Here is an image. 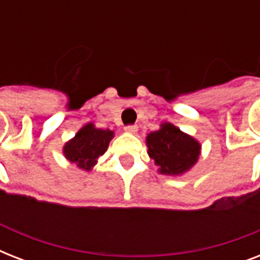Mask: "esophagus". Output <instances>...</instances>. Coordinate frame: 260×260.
<instances>
[{
	"instance_id": "obj_1",
	"label": "esophagus",
	"mask_w": 260,
	"mask_h": 260,
	"mask_svg": "<svg viewBox=\"0 0 260 260\" xmlns=\"http://www.w3.org/2000/svg\"><path fill=\"white\" fill-rule=\"evenodd\" d=\"M124 129H125V132H128V134H136V132H138V125H126Z\"/></svg>"
}]
</instances>
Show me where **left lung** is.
Segmentation results:
<instances>
[{
  "instance_id": "1",
  "label": "left lung",
  "mask_w": 260,
  "mask_h": 260,
  "mask_svg": "<svg viewBox=\"0 0 260 260\" xmlns=\"http://www.w3.org/2000/svg\"><path fill=\"white\" fill-rule=\"evenodd\" d=\"M148 155L159 166V173L181 175L197 163L201 144L179 128L165 122L160 129L147 135Z\"/></svg>"
}]
</instances>
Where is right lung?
<instances>
[{
    "instance_id": "add662e5",
    "label": "right lung",
    "mask_w": 260,
    "mask_h": 260,
    "mask_svg": "<svg viewBox=\"0 0 260 260\" xmlns=\"http://www.w3.org/2000/svg\"><path fill=\"white\" fill-rule=\"evenodd\" d=\"M113 131L100 129L89 122L77 132L74 138L63 147L67 160L75 163L82 170H91L97 159L105 154L109 142L113 139Z\"/></svg>"
}]
</instances>
